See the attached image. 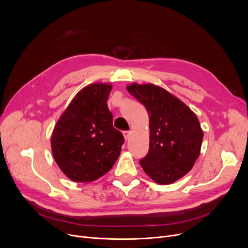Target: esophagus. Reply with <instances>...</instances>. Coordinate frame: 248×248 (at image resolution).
<instances>
[{"label":"esophagus","mask_w":248,"mask_h":248,"mask_svg":"<svg viewBox=\"0 0 248 248\" xmlns=\"http://www.w3.org/2000/svg\"><path fill=\"white\" fill-rule=\"evenodd\" d=\"M131 132H129V131H125V132H124L123 133V135H124V140H129V137H131Z\"/></svg>","instance_id":"1"}]
</instances>
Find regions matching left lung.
<instances>
[{"instance_id": "1", "label": "left lung", "mask_w": 248, "mask_h": 248, "mask_svg": "<svg viewBox=\"0 0 248 248\" xmlns=\"http://www.w3.org/2000/svg\"><path fill=\"white\" fill-rule=\"evenodd\" d=\"M126 89L146 107L150 150L140 164L155 183L168 185L184 177L200 155L203 131L190 108L163 87L132 83Z\"/></svg>"}]
</instances>
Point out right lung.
<instances>
[{"label": "right lung", "mask_w": 248, "mask_h": 248, "mask_svg": "<svg viewBox=\"0 0 248 248\" xmlns=\"http://www.w3.org/2000/svg\"><path fill=\"white\" fill-rule=\"evenodd\" d=\"M109 83L82 88L57 121L51 150L64 175L73 182H93L113 167L120 157L124 137L112 124L108 107Z\"/></svg>", "instance_id": "add662e5"}]
</instances>
